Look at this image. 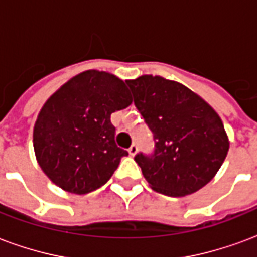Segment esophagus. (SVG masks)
<instances>
[{
  "label": "esophagus",
  "instance_id": "1",
  "mask_svg": "<svg viewBox=\"0 0 257 257\" xmlns=\"http://www.w3.org/2000/svg\"><path fill=\"white\" fill-rule=\"evenodd\" d=\"M128 153L131 154V156H136V153H138V146L136 145L131 146V147H129Z\"/></svg>",
  "mask_w": 257,
  "mask_h": 257
}]
</instances>
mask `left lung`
<instances>
[{
    "label": "left lung",
    "mask_w": 257,
    "mask_h": 257,
    "mask_svg": "<svg viewBox=\"0 0 257 257\" xmlns=\"http://www.w3.org/2000/svg\"><path fill=\"white\" fill-rule=\"evenodd\" d=\"M126 84L154 135V154L135 157L151 189L169 197L202 189L215 178L230 147L219 114L187 86L161 75L145 74Z\"/></svg>",
    "instance_id": "left-lung-1"
}]
</instances>
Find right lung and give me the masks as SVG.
I'll use <instances>...</instances> for the list:
<instances>
[{
	"mask_svg": "<svg viewBox=\"0 0 257 257\" xmlns=\"http://www.w3.org/2000/svg\"><path fill=\"white\" fill-rule=\"evenodd\" d=\"M132 103L117 75L86 70L70 78L38 112L33 146L38 165L64 191L86 194L111 178L128 151L115 145L114 111Z\"/></svg>",
	"mask_w": 257,
	"mask_h": 257,
	"instance_id": "right-lung-1",
	"label": "right lung"
}]
</instances>
